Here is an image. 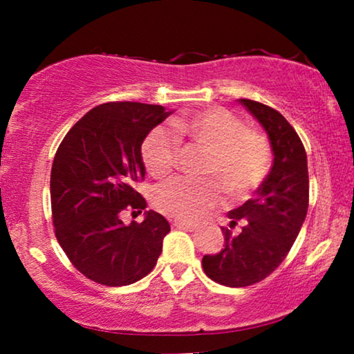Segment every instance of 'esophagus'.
Masks as SVG:
<instances>
[{
  "mask_svg": "<svg viewBox=\"0 0 354 354\" xmlns=\"http://www.w3.org/2000/svg\"><path fill=\"white\" fill-rule=\"evenodd\" d=\"M172 225L176 227V229H180V230H188V232H193L196 229L195 224H190V222H185V221H178L176 219L172 222Z\"/></svg>",
  "mask_w": 354,
  "mask_h": 354,
  "instance_id": "1",
  "label": "esophagus"
}]
</instances>
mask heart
I'll return each mask as SVG.
<instances>
[{
    "mask_svg": "<svg viewBox=\"0 0 354 354\" xmlns=\"http://www.w3.org/2000/svg\"><path fill=\"white\" fill-rule=\"evenodd\" d=\"M172 132L205 149L200 176L211 178H174L154 192L153 203L162 214L178 221H198L221 203V192L243 198L258 188L270 169V148L263 135L248 130L222 108H207L172 119ZM156 129L145 138L142 159L154 178L171 176L178 159V142ZM214 178L215 183L212 180Z\"/></svg>",
    "mask_w": 354,
    "mask_h": 354,
    "instance_id": "heart-1",
    "label": "heart"
}]
</instances>
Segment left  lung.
<instances>
[{
  "mask_svg": "<svg viewBox=\"0 0 354 354\" xmlns=\"http://www.w3.org/2000/svg\"><path fill=\"white\" fill-rule=\"evenodd\" d=\"M269 135L274 164L264 182L222 227L224 248L203 256V270L225 287L264 280L287 258L301 230L309 205L306 151L298 133L279 111L259 101L240 100Z\"/></svg>",
  "mask_w": 354,
  "mask_h": 354,
  "instance_id": "1",
  "label": "left lung"
}]
</instances>
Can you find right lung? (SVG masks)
Instances as JSON below:
<instances>
[{
	"label": "right lung",
	"mask_w": 354,
	"mask_h": 354,
	"mask_svg": "<svg viewBox=\"0 0 354 354\" xmlns=\"http://www.w3.org/2000/svg\"><path fill=\"white\" fill-rule=\"evenodd\" d=\"M169 114L158 104L111 101L88 111L57 148L50 182L55 235L74 268L96 283H135L161 254L171 232L166 217L147 211L142 224L125 225L120 214L147 206L135 190L145 178L142 143Z\"/></svg>",
	"instance_id": "obj_1"
}]
</instances>
